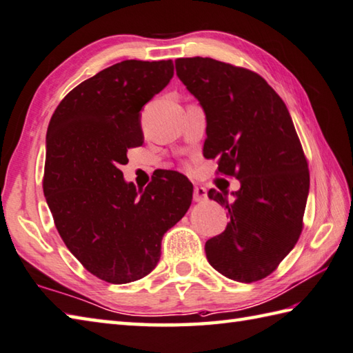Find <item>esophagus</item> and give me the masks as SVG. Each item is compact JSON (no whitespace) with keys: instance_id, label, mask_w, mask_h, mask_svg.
<instances>
[{"instance_id":"1","label":"esophagus","mask_w":353,"mask_h":353,"mask_svg":"<svg viewBox=\"0 0 353 353\" xmlns=\"http://www.w3.org/2000/svg\"><path fill=\"white\" fill-rule=\"evenodd\" d=\"M192 197H194V202H203V200H206V188H203V186H194Z\"/></svg>"}]
</instances>
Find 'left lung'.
<instances>
[{"label":"left lung","mask_w":353,"mask_h":353,"mask_svg":"<svg viewBox=\"0 0 353 353\" xmlns=\"http://www.w3.org/2000/svg\"><path fill=\"white\" fill-rule=\"evenodd\" d=\"M176 73L206 114L203 154L240 190H210L228 210L225 231L205 245L225 277L252 283L272 274L303 230L309 194L306 156L285 102L255 72L212 58H181Z\"/></svg>","instance_id":"8db88e82"}]
</instances>
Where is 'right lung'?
I'll return each mask as SVG.
<instances>
[{"label": "right lung", "mask_w": 353, "mask_h": 353, "mask_svg": "<svg viewBox=\"0 0 353 353\" xmlns=\"http://www.w3.org/2000/svg\"><path fill=\"white\" fill-rule=\"evenodd\" d=\"M172 74L171 59L117 62L74 87L47 128L43 190L54 225L81 265L113 285L153 271L163 234L191 205L183 174L171 171L139 196L121 171L143 143L142 107Z\"/></svg>", "instance_id": "right-lung-1"}]
</instances>
